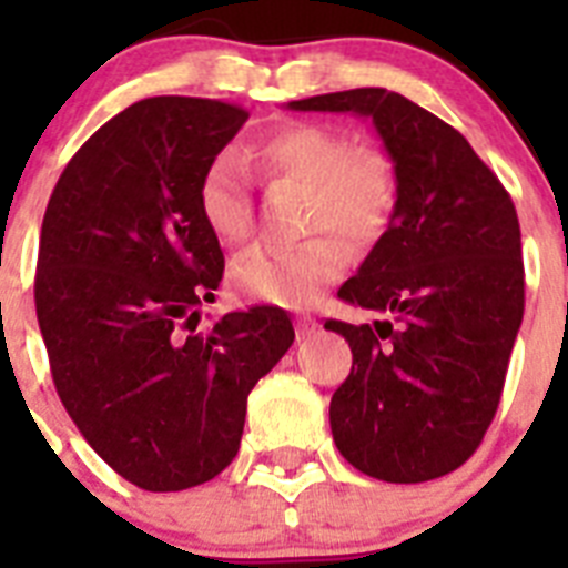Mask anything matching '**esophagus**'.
Returning <instances> with one entry per match:
<instances>
[{"instance_id": "esophagus-1", "label": "esophagus", "mask_w": 568, "mask_h": 568, "mask_svg": "<svg viewBox=\"0 0 568 568\" xmlns=\"http://www.w3.org/2000/svg\"><path fill=\"white\" fill-rule=\"evenodd\" d=\"M315 327H318V324H315L313 318H298V321H295V329H298V338H310V335L315 333Z\"/></svg>"}]
</instances>
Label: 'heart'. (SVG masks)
<instances>
[{
    "label": "heart",
    "instance_id": "b5f03b06",
    "mask_svg": "<svg viewBox=\"0 0 568 568\" xmlns=\"http://www.w3.org/2000/svg\"><path fill=\"white\" fill-rule=\"evenodd\" d=\"M255 159L275 179L307 187L304 230L322 233L295 247H247L230 264V290L239 301L301 307L344 273L349 250L335 232L353 247H366L384 233L395 204L393 164L381 150L353 144L341 130L315 122L273 130L255 148ZM195 204L204 227L222 244L247 235V175L233 150L210 159Z\"/></svg>",
    "mask_w": 568,
    "mask_h": 568
}]
</instances>
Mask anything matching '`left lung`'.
Listing matches in <instances>:
<instances>
[{
  "label": "left lung",
  "instance_id": "left-lung-1",
  "mask_svg": "<svg viewBox=\"0 0 568 568\" xmlns=\"http://www.w3.org/2000/svg\"><path fill=\"white\" fill-rule=\"evenodd\" d=\"M293 110L373 119L395 170L389 227L338 298L373 324L327 321L353 349L329 400L338 453L386 484H420L471 458L498 413L524 321L515 204L464 135L384 88Z\"/></svg>",
  "mask_w": 568,
  "mask_h": 568
}]
</instances>
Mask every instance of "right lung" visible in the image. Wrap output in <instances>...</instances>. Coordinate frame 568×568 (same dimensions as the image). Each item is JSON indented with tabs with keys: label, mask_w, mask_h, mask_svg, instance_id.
Returning <instances> with one entry per match:
<instances>
[{
	"label": "right lung",
	"mask_w": 568,
	"mask_h": 568,
	"mask_svg": "<svg viewBox=\"0 0 568 568\" xmlns=\"http://www.w3.org/2000/svg\"><path fill=\"white\" fill-rule=\"evenodd\" d=\"M247 115L193 97L130 104L77 150L44 210L33 295L53 384L139 489L182 491L230 466L250 389L295 338L278 307L195 329L224 273L199 179Z\"/></svg>",
	"instance_id": "right-lung-1"
}]
</instances>
